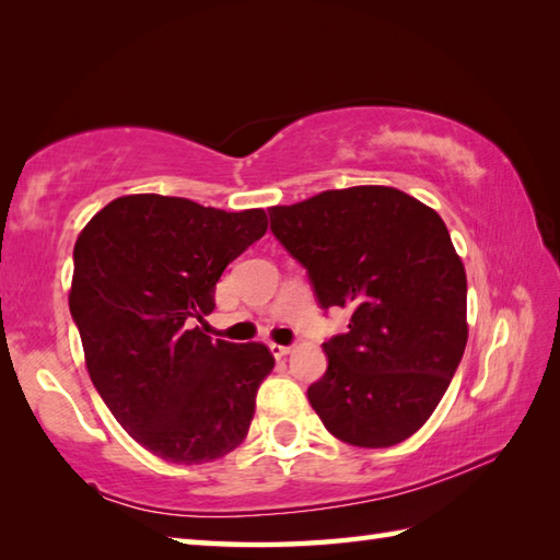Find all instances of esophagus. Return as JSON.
I'll return each mask as SVG.
<instances>
[{
  "mask_svg": "<svg viewBox=\"0 0 560 560\" xmlns=\"http://www.w3.org/2000/svg\"><path fill=\"white\" fill-rule=\"evenodd\" d=\"M269 351L273 359H283V355L291 353V347H281V343H269Z\"/></svg>",
  "mask_w": 560,
  "mask_h": 560,
  "instance_id": "obj_1",
  "label": "esophagus"
}]
</instances>
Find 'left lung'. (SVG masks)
Listing matches in <instances>:
<instances>
[{
    "label": "left lung",
    "mask_w": 560,
    "mask_h": 560,
    "mask_svg": "<svg viewBox=\"0 0 560 560\" xmlns=\"http://www.w3.org/2000/svg\"><path fill=\"white\" fill-rule=\"evenodd\" d=\"M271 233L307 271L323 311L349 307L323 343L307 399L355 447L413 435L443 399L467 347V273L438 213L395 187L327 189L271 207Z\"/></svg>",
    "instance_id": "obj_1"
}]
</instances>
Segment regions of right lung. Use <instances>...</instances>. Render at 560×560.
<instances>
[{"label":"right lung","mask_w":560,"mask_h":560,"mask_svg":"<svg viewBox=\"0 0 560 560\" xmlns=\"http://www.w3.org/2000/svg\"><path fill=\"white\" fill-rule=\"evenodd\" d=\"M265 233L261 209L129 195L79 235L69 311L89 375L117 423L161 459L211 462L247 435L273 355L192 323L217 307L223 269Z\"/></svg>","instance_id":"1"}]
</instances>
